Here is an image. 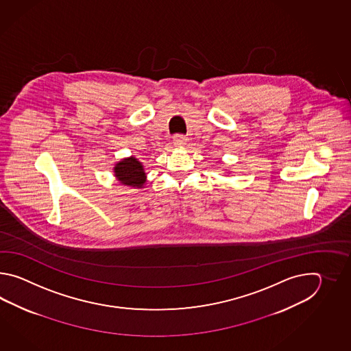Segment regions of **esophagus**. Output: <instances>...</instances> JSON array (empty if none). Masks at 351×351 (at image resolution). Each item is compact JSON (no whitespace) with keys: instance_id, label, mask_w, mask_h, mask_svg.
<instances>
[{"instance_id":"1","label":"esophagus","mask_w":351,"mask_h":351,"mask_svg":"<svg viewBox=\"0 0 351 351\" xmlns=\"http://www.w3.org/2000/svg\"><path fill=\"white\" fill-rule=\"evenodd\" d=\"M186 135L183 134H176L174 135V138H173V143H174V145H184L186 144Z\"/></svg>"}]
</instances>
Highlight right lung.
<instances>
[{"instance_id":"obj_1","label":"right lung","mask_w":351,"mask_h":351,"mask_svg":"<svg viewBox=\"0 0 351 351\" xmlns=\"http://www.w3.org/2000/svg\"><path fill=\"white\" fill-rule=\"evenodd\" d=\"M114 169L115 177L123 184L141 188L145 182V173L143 171L142 163L138 162L135 158H128L121 160Z\"/></svg>"}]
</instances>
